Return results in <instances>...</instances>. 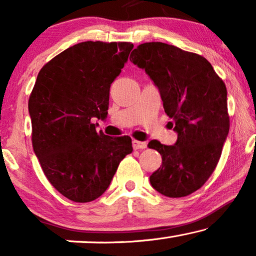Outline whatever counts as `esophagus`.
I'll list each match as a JSON object with an SVG mask.
<instances>
[{
    "label": "esophagus",
    "mask_w": 256,
    "mask_h": 256,
    "mask_svg": "<svg viewBox=\"0 0 256 256\" xmlns=\"http://www.w3.org/2000/svg\"><path fill=\"white\" fill-rule=\"evenodd\" d=\"M132 148H134L135 150L146 149V142H142V141H138V140H134V141H132Z\"/></svg>",
    "instance_id": "1"
}]
</instances>
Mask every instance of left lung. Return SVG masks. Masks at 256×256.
I'll use <instances>...</instances> for the list:
<instances>
[{"label": "left lung", "mask_w": 256, "mask_h": 256, "mask_svg": "<svg viewBox=\"0 0 256 256\" xmlns=\"http://www.w3.org/2000/svg\"><path fill=\"white\" fill-rule=\"evenodd\" d=\"M129 59L158 87L178 134L174 146L149 142L162 156L150 184L170 198L194 194L214 171L230 132L225 82L202 56L160 42L138 45Z\"/></svg>", "instance_id": "1"}]
</instances>
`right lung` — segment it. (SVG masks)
Segmentation results:
<instances>
[{"label":"right lung","instance_id":"right-lung-1","mask_svg":"<svg viewBox=\"0 0 256 256\" xmlns=\"http://www.w3.org/2000/svg\"><path fill=\"white\" fill-rule=\"evenodd\" d=\"M132 48L128 42H82L38 73L29 98L34 152L48 180L70 200L99 198L132 152L129 136L98 132L92 122L106 118L110 84Z\"/></svg>","mask_w":256,"mask_h":256}]
</instances>
